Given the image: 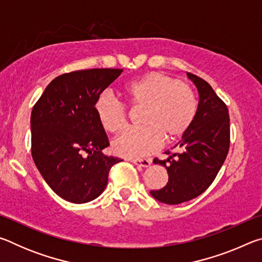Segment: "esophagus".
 Here are the masks:
<instances>
[{"label":"esophagus","instance_id":"34e87169","mask_svg":"<svg viewBox=\"0 0 262 262\" xmlns=\"http://www.w3.org/2000/svg\"><path fill=\"white\" fill-rule=\"evenodd\" d=\"M129 162L142 167H149L151 165V159H129Z\"/></svg>","mask_w":262,"mask_h":262}]
</instances>
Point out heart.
I'll list each match as a JSON object with an SVG mask.
<instances>
[{
    "label": "heart",
    "instance_id": "1",
    "mask_svg": "<svg viewBox=\"0 0 262 262\" xmlns=\"http://www.w3.org/2000/svg\"><path fill=\"white\" fill-rule=\"evenodd\" d=\"M132 110H143L140 123L143 128L129 129L113 141L118 156L140 158L161 148L166 142L186 134L196 114V99L187 84L161 73H149L123 86ZM94 110L100 127L117 134L127 125V113L117 99L108 95L98 97Z\"/></svg>",
    "mask_w": 262,
    "mask_h": 262
}]
</instances>
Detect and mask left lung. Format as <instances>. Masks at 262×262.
Segmentation results:
<instances>
[{"instance_id": "left-lung-1", "label": "left lung", "mask_w": 262, "mask_h": 262, "mask_svg": "<svg viewBox=\"0 0 262 262\" xmlns=\"http://www.w3.org/2000/svg\"><path fill=\"white\" fill-rule=\"evenodd\" d=\"M199 92L193 123L164 161L155 164L166 168L165 187L150 190L159 202L179 205L199 196L209 187L227 158L230 145V119L227 105L205 79L187 73Z\"/></svg>"}]
</instances>
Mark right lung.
<instances>
[{"instance_id":"1","label":"right lung","mask_w":262,"mask_h":262,"mask_svg":"<svg viewBox=\"0 0 262 262\" xmlns=\"http://www.w3.org/2000/svg\"><path fill=\"white\" fill-rule=\"evenodd\" d=\"M122 69H86L63 74L48 84L31 113L35 166L47 185L73 203L95 200L108 172L122 159L106 156L108 139L94 105Z\"/></svg>"}]
</instances>
